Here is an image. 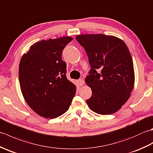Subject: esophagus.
Instances as JSON below:
<instances>
[{
	"label": "esophagus",
	"mask_w": 153,
	"mask_h": 153,
	"mask_svg": "<svg viewBox=\"0 0 153 153\" xmlns=\"http://www.w3.org/2000/svg\"><path fill=\"white\" fill-rule=\"evenodd\" d=\"M77 83H78L79 86H82V85H84L85 82H84V80L83 79H79L77 80Z\"/></svg>",
	"instance_id": "esophagus-1"
}]
</instances>
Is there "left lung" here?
Segmentation results:
<instances>
[{"mask_svg": "<svg viewBox=\"0 0 153 153\" xmlns=\"http://www.w3.org/2000/svg\"><path fill=\"white\" fill-rule=\"evenodd\" d=\"M76 39L85 48L91 66L85 78L92 90L87 105L99 114H112L126 102L134 89V64L128 48L111 35L85 34Z\"/></svg>", "mask_w": 153, "mask_h": 153, "instance_id": "left-lung-1", "label": "left lung"}]
</instances>
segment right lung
<instances>
[{"mask_svg":"<svg viewBox=\"0 0 153 153\" xmlns=\"http://www.w3.org/2000/svg\"><path fill=\"white\" fill-rule=\"evenodd\" d=\"M71 37L43 40L31 45L19 66V82L25 101L37 114L55 118L69 108L76 87L66 77L62 60Z\"/></svg>","mask_w":153,"mask_h":153,"instance_id":"right-lung-1","label":"right lung"}]
</instances>
